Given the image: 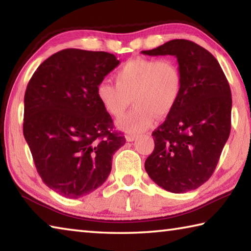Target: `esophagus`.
<instances>
[{"mask_svg":"<svg viewBox=\"0 0 251 251\" xmlns=\"http://www.w3.org/2000/svg\"><path fill=\"white\" fill-rule=\"evenodd\" d=\"M136 139H138L137 135H131V134L126 135V141L127 142H134V141H136Z\"/></svg>","mask_w":251,"mask_h":251,"instance_id":"1","label":"esophagus"}]
</instances>
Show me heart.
Masks as SVG:
<instances>
[{"label":"heart","instance_id":"1","mask_svg":"<svg viewBox=\"0 0 251 251\" xmlns=\"http://www.w3.org/2000/svg\"><path fill=\"white\" fill-rule=\"evenodd\" d=\"M115 85L103 80L96 88L97 99L113 117L124 115L130 101L135 107L118 122L126 133L138 134L157 118L166 117L182 92V73L172 58L135 57L114 73Z\"/></svg>","mask_w":251,"mask_h":251}]
</instances>
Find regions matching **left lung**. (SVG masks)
<instances>
[{
  "mask_svg": "<svg viewBox=\"0 0 251 251\" xmlns=\"http://www.w3.org/2000/svg\"><path fill=\"white\" fill-rule=\"evenodd\" d=\"M142 53L174 55L181 70L179 100L152 131L145 169L161 188L184 194L205 184L217 166L231 128L230 87L214 55L192 41L172 40Z\"/></svg>",
  "mask_w": 251,
  "mask_h": 251,
  "instance_id": "obj_1",
  "label": "left lung"
}]
</instances>
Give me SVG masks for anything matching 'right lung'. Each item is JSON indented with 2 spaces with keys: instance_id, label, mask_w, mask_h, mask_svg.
<instances>
[{
  "instance_id": "obj_1",
  "label": "right lung",
  "mask_w": 251,
  "mask_h": 251,
  "mask_svg": "<svg viewBox=\"0 0 251 251\" xmlns=\"http://www.w3.org/2000/svg\"><path fill=\"white\" fill-rule=\"evenodd\" d=\"M120 64L114 54L66 49L37 67L24 95L23 134L42 180L66 198L107 179L125 144L97 99V85Z\"/></svg>"
}]
</instances>
